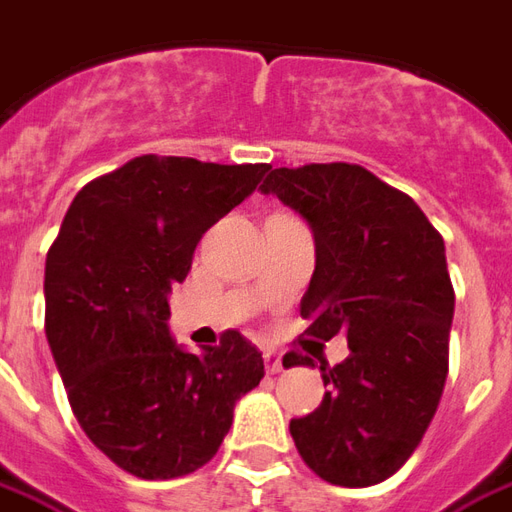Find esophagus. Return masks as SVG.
I'll list each match as a JSON object with an SVG mask.
<instances>
[{"label": "esophagus", "mask_w": 512, "mask_h": 512, "mask_svg": "<svg viewBox=\"0 0 512 512\" xmlns=\"http://www.w3.org/2000/svg\"><path fill=\"white\" fill-rule=\"evenodd\" d=\"M263 359H266L268 373H279V370H282V354L274 351V348H266V351H263Z\"/></svg>", "instance_id": "obj_1"}]
</instances>
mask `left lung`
I'll use <instances>...</instances> for the list:
<instances>
[{"label":"left lung","mask_w":512,"mask_h":512,"mask_svg":"<svg viewBox=\"0 0 512 512\" xmlns=\"http://www.w3.org/2000/svg\"><path fill=\"white\" fill-rule=\"evenodd\" d=\"M263 194L299 211L315 235V274L301 299L307 334H345L351 354L321 362L323 395L290 419L296 450L321 480L384 483L417 450L450 370L455 310L444 238L403 191L359 164L268 172ZM290 365H312L290 351Z\"/></svg>","instance_id":"1"}]
</instances>
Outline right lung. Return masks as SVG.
<instances>
[{
    "label": "right lung",
    "mask_w": 512,
    "mask_h": 512,
    "mask_svg": "<svg viewBox=\"0 0 512 512\" xmlns=\"http://www.w3.org/2000/svg\"><path fill=\"white\" fill-rule=\"evenodd\" d=\"M268 164L136 156L90 180L46 255V337L73 417L106 458L142 480L211 461L235 400L266 376L235 329L186 354L167 329L169 293L202 233L244 202Z\"/></svg>",
    "instance_id": "add662e5"
}]
</instances>
